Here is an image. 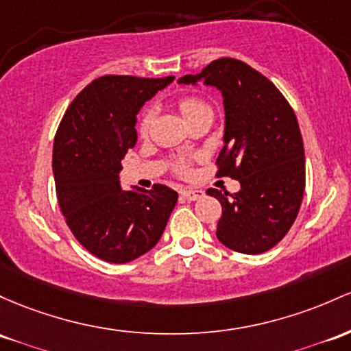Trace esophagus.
Returning <instances> with one entry per match:
<instances>
[{"instance_id": "1", "label": "esophagus", "mask_w": 351, "mask_h": 351, "mask_svg": "<svg viewBox=\"0 0 351 351\" xmlns=\"http://www.w3.org/2000/svg\"><path fill=\"white\" fill-rule=\"evenodd\" d=\"M182 196L184 199H188V202H196V199H199V198H203V196H205V191H202V190H183Z\"/></svg>"}]
</instances>
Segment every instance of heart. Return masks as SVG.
Listing matches in <instances>:
<instances>
[{
    "label": "heart",
    "mask_w": 351,
    "mask_h": 351,
    "mask_svg": "<svg viewBox=\"0 0 351 351\" xmlns=\"http://www.w3.org/2000/svg\"><path fill=\"white\" fill-rule=\"evenodd\" d=\"M202 108H208L205 101H202V99L198 98H184L180 101V110H182L183 117L186 118L188 114L195 113V111L202 110ZM152 119H153V110L152 108H146L143 111V114H141L140 118V125H138V130H140L141 134H146L149 130V125H152ZM188 163L186 161L180 160L175 163V171L178 173V175H186L188 173Z\"/></svg>",
    "instance_id": "1"
}]
</instances>
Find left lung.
<instances>
[{
  "mask_svg": "<svg viewBox=\"0 0 351 351\" xmlns=\"http://www.w3.org/2000/svg\"><path fill=\"white\" fill-rule=\"evenodd\" d=\"M221 91L225 134L217 176L240 182L238 193L206 191L221 203L217 237L245 255L268 252L288 233L305 193V149L290 103L267 76L234 58L211 61L182 84Z\"/></svg>",
  "mask_w": 351,
  "mask_h": 351,
  "instance_id": "1",
  "label": "left lung"
}]
</instances>
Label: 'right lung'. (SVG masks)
Wrapping results in <instances>:
<instances>
[{
	"label": "right lung",
	"instance_id": "obj_1",
	"mask_svg": "<svg viewBox=\"0 0 351 351\" xmlns=\"http://www.w3.org/2000/svg\"><path fill=\"white\" fill-rule=\"evenodd\" d=\"M175 76L106 75L78 93L53 143L56 196L66 225L91 255L128 263L160 241L178 193L165 184L125 191L121 160L136 145V114Z\"/></svg>",
	"mask_w": 351,
	"mask_h": 351
}]
</instances>
